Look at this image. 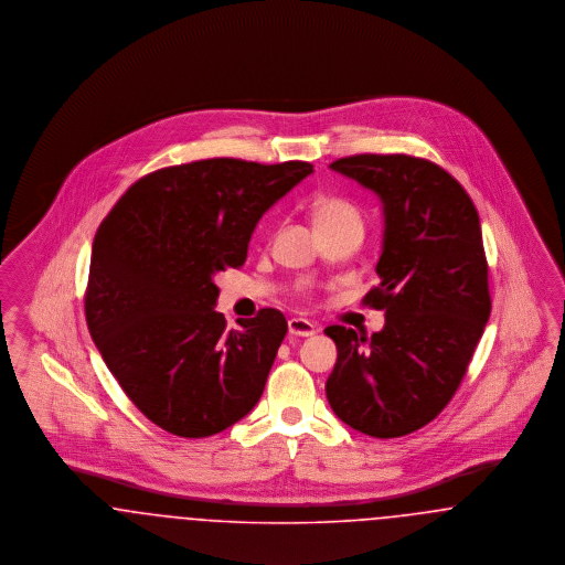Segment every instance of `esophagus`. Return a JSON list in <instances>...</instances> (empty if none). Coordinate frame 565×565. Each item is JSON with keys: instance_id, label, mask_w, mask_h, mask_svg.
I'll list each match as a JSON object with an SVG mask.
<instances>
[{"instance_id": "obj_1", "label": "esophagus", "mask_w": 565, "mask_h": 565, "mask_svg": "<svg viewBox=\"0 0 565 565\" xmlns=\"http://www.w3.org/2000/svg\"><path fill=\"white\" fill-rule=\"evenodd\" d=\"M288 332L292 337H313L318 332V326L305 318H290L288 320Z\"/></svg>"}]
</instances>
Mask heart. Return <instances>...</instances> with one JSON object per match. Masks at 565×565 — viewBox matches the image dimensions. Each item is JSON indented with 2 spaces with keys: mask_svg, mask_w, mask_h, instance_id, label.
Returning a JSON list of instances; mask_svg holds the SVG:
<instances>
[{
  "mask_svg": "<svg viewBox=\"0 0 565 565\" xmlns=\"http://www.w3.org/2000/svg\"><path fill=\"white\" fill-rule=\"evenodd\" d=\"M311 217H313L316 228H326V226H334V224H341L348 220H360V214L345 199L322 196L311 205Z\"/></svg>",
  "mask_w": 565,
  "mask_h": 565,
  "instance_id": "b5f03b06",
  "label": "heart"
}]
</instances>
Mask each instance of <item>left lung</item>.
Listing matches in <instances>:
<instances>
[{
  "label": "left lung",
  "mask_w": 565,
  "mask_h": 565,
  "mask_svg": "<svg viewBox=\"0 0 565 565\" xmlns=\"http://www.w3.org/2000/svg\"><path fill=\"white\" fill-rule=\"evenodd\" d=\"M330 169L383 203L381 284L362 298L385 311L373 337L345 326L326 396L353 430L396 438L454 398L491 313L483 235L468 192L443 167L408 154H355Z\"/></svg>",
  "instance_id": "obj_1"
}]
</instances>
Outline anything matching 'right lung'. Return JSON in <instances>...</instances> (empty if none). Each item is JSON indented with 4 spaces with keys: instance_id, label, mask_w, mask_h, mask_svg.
<instances>
[{
    "instance_id": "right-lung-1",
    "label": "right lung",
    "mask_w": 565,
    "mask_h": 565,
    "mask_svg": "<svg viewBox=\"0 0 565 565\" xmlns=\"http://www.w3.org/2000/svg\"><path fill=\"white\" fill-rule=\"evenodd\" d=\"M302 161L207 159L137 180L93 242L84 311L131 403L162 430H226L263 396L288 332L277 309L228 330L214 275L239 269L258 220L300 180Z\"/></svg>"
}]
</instances>
